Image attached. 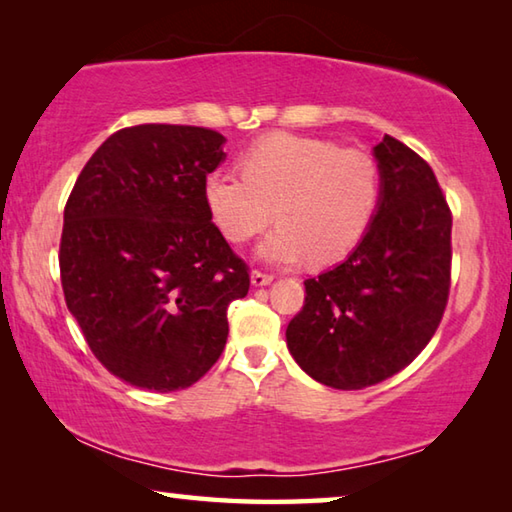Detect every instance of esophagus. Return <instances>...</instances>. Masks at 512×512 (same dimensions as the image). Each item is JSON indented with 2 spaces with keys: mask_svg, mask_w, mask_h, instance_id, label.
<instances>
[{
  "mask_svg": "<svg viewBox=\"0 0 512 512\" xmlns=\"http://www.w3.org/2000/svg\"><path fill=\"white\" fill-rule=\"evenodd\" d=\"M250 282H253V287H266V284H271L273 282V275H268V273H262V271H255L250 273Z\"/></svg>",
  "mask_w": 512,
  "mask_h": 512,
  "instance_id": "1",
  "label": "esophagus"
}]
</instances>
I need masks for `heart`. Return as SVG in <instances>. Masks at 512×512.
Masks as SVG:
<instances>
[{"label": "heart", "mask_w": 512, "mask_h": 512, "mask_svg": "<svg viewBox=\"0 0 512 512\" xmlns=\"http://www.w3.org/2000/svg\"><path fill=\"white\" fill-rule=\"evenodd\" d=\"M203 196L216 228L246 244L268 223L277 228L259 246L273 264L327 266L348 257L366 237L381 198L372 155L318 137L275 133L241 158V173L214 169Z\"/></svg>", "instance_id": "1"}]
</instances>
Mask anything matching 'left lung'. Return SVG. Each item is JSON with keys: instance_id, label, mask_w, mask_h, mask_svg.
<instances>
[{"instance_id": "obj_1", "label": "left lung", "mask_w": 512, "mask_h": 512, "mask_svg": "<svg viewBox=\"0 0 512 512\" xmlns=\"http://www.w3.org/2000/svg\"><path fill=\"white\" fill-rule=\"evenodd\" d=\"M372 153L375 219L345 262L305 280V305L287 327L298 366L339 391L409 366L436 334L452 280V212L431 167L391 135Z\"/></svg>"}]
</instances>
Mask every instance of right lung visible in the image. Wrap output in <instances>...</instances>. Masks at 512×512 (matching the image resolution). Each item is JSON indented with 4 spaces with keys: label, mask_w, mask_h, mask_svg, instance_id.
I'll return each instance as SVG.
<instances>
[{
    "label": "right lung",
    "mask_w": 512,
    "mask_h": 512,
    "mask_svg": "<svg viewBox=\"0 0 512 512\" xmlns=\"http://www.w3.org/2000/svg\"><path fill=\"white\" fill-rule=\"evenodd\" d=\"M225 137L142 124L110 135L65 205L60 282L94 357L137 388L196 384L228 341V305L250 287L207 212L205 176Z\"/></svg>",
    "instance_id": "add662e5"
}]
</instances>
